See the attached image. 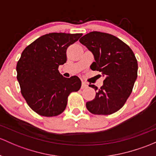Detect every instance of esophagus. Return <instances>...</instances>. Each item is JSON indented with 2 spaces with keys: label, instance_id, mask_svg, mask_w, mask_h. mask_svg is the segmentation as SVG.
I'll use <instances>...</instances> for the list:
<instances>
[{
  "label": "esophagus",
  "instance_id": "obj_1",
  "mask_svg": "<svg viewBox=\"0 0 156 156\" xmlns=\"http://www.w3.org/2000/svg\"><path fill=\"white\" fill-rule=\"evenodd\" d=\"M87 83H85L84 81H82V84H81V89H85V88L87 87Z\"/></svg>",
  "mask_w": 156,
  "mask_h": 156
}]
</instances>
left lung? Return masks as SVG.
<instances>
[{"label": "left lung", "instance_id": "left-lung-1", "mask_svg": "<svg viewBox=\"0 0 156 156\" xmlns=\"http://www.w3.org/2000/svg\"><path fill=\"white\" fill-rule=\"evenodd\" d=\"M79 42L93 54L90 66L105 77L95 99L86 103L88 111L96 115H109L119 111L131 95L137 77V61L130 47L119 38L106 33L93 31Z\"/></svg>", "mask_w": 156, "mask_h": 156}]
</instances>
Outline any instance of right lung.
<instances>
[{
    "label": "right lung",
    "instance_id": "right-lung-1",
    "mask_svg": "<svg viewBox=\"0 0 156 156\" xmlns=\"http://www.w3.org/2000/svg\"><path fill=\"white\" fill-rule=\"evenodd\" d=\"M82 34L51 33L39 37L23 51L16 66L21 93L31 109L43 117L63 113L72 92L79 90L78 76L64 78L58 71L66 62V50Z\"/></svg>",
    "mask_w": 156,
    "mask_h": 156
}]
</instances>
